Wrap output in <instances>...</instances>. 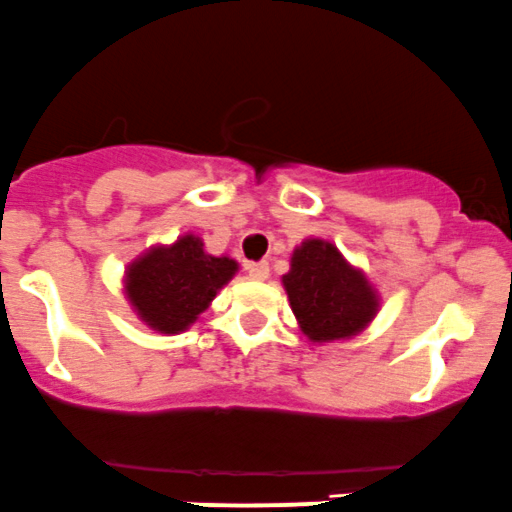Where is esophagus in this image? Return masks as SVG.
Instances as JSON below:
<instances>
[{
    "instance_id": "esophagus-1",
    "label": "esophagus",
    "mask_w": 512,
    "mask_h": 512,
    "mask_svg": "<svg viewBox=\"0 0 512 512\" xmlns=\"http://www.w3.org/2000/svg\"><path fill=\"white\" fill-rule=\"evenodd\" d=\"M246 271H249V278H254V280H266L268 276H271V268H268L266 261L249 263V266H246Z\"/></svg>"
}]
</instances>
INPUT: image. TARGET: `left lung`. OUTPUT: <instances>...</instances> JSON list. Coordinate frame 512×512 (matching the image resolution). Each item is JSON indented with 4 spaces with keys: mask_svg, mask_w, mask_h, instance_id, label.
Returning <instances> with one entry per match:
<instances>
[{
    "mask_svg": "<svg viewBox=\"0 0 512 512\" xmlns=\"http://www.w3.org/2000/svg\"><path fill=\"white\" fill-rule=\"evenodd\" d=\"M283 285L300 329L312 342L354 337L378 312V295L368 278L322 239L302 241L293 251Z\"/></svg>",
    "mask_w": 512,
    "mask_h": 512,
    "instance_id": "obj_1",
    "label": "left lung"
}]
</instances>
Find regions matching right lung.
<instances>
[{
  "label": "right lung",
  "instance_id": "add662e5",
  "mask_svg": "<svg viewBox=\"0 0 512 512\" xmlns=\"http://www.w3.org/2000/svg\"><path fill=\"white\" fill-rule=\"evenodd\" d=\"M239 271L229 256H210L197 236L156 246L126 271V298L136 315L161 334L185 332Z\"/></svg>",
  "mask_w": 512,
  "mask_h": 512
}]
</instances>
